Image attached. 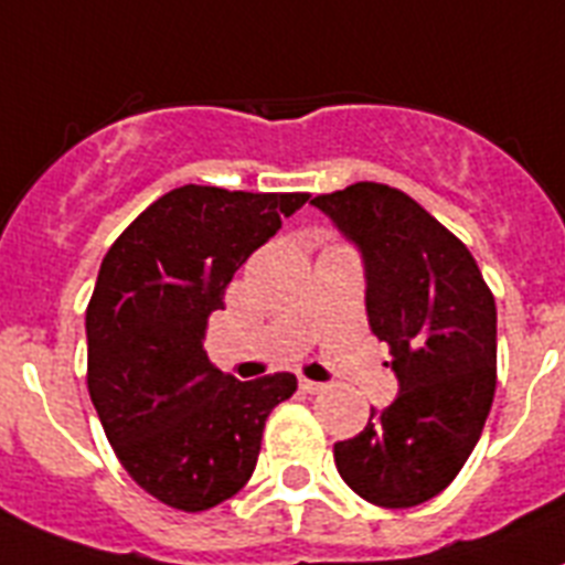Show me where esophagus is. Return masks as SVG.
I'll use <instances>...</instances> for the list:
<instances>
[{
	"instance_id": "esophagus-1",
	"label": "esophagus",
	"mask_w": 565,
	"mask_h": 565,
	"mask_svg": "<svg viewBox=\"0 0 565 565\" xmlns=\"http://www.w3.org/2000/svg\"><path fill=\"white\" fill-rule=\"evenodd\" d=\"M300 388L306 394H320V392H326V385L322 383H315V380H306V377H300Z\"/></svg>"
}]
</instances>
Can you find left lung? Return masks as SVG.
Wrapping results in <instances>:
<instances>
[{"label": "left lung", "instance_id": "left-lung-1", "mask_svg": "<svg viewBox=\"0 0 565 565\" xmlns=\"http://www.w3.org/2000/svg\"><path fill=\"white\" fill-rule=\"evenodd\" d=\"M311 205L363 254L369 326L399 380L392 406L334 443L337 471L369 503L412 509L455 480L483 434L498 385L494 297L471 250L397 188L354 182Z\"/></svg>", "mask_w": 565, "mask_h": 565}]
</instances>
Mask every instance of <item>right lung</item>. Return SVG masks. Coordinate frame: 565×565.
Masks as SVG:
<instances>
[{"label": "right lung", "instance_id": "1", "mask_svg": "<svg viewBox=\"0 0 565 565\" xmlns=\"http://www.w3.org/2000/svg\"><path fill=\"white\" fill-rule=\"evenodd\" d=\"M308 194L182 185L108 248L85 311L88 392L125 471L159 503L205 512L248 483L294 374L239 383L209 360L231 277Z\"/></svg>", "mask_w": 565, "mask_h": 565}]
</instances>
